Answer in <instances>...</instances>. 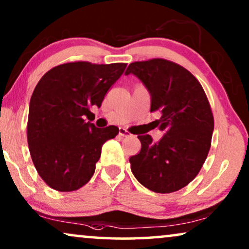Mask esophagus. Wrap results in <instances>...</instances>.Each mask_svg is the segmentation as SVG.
Wrapping results in <instances>:
<instances>
[{"instance_id":"34e87169","label":"esophagus","mask_w":249,"mask_h":249,"mask_svg":"<svg viewBox=\"0 0 249 249\" xmlns=\"http://www.w3.org/2000/svg\"><path fill=\"white\" fill-rule=\"evenodd\" d=\"M119 136H120V137H129L130 134H129V132L125 130V129L120 128V129H119Z\"/></svg>"}]
</instances>
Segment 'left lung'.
I'll return each mask as SVG.
<instances>
[{
  "instance_id": "left-lung-1",
  "label": "left lung",
  "mask_w": 249,
  "mask_h": 249,
  "mask_svg": "<svg viewBox=\"0 0 249 249\" xmlns=\"http://www.w3.org/2000/svg\"><path fill=\"white\" fill-rule=\"evenodd\" d=\"M151 95V112H159L164 136L153 142L138 136L142 149L129 162L135 178L155 193L169 194L188 185L205 162L211 147L214 119L199 81L179 64L153 59L129 64Z\"/></svg>"
}]
</instances>
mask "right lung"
Masks as SVG:
<instances>
[{"label":"right lung","instance_id":"1","mask_svg":"<svg viewBox=\"0 0 249 249\" xmlns=\"http://www.w3.org/2000/svg\"><path fill=\"white\" fill-rule=\"evenodd\" d=\"M127 67L125 63L70 62L54 67L36 85L30 98L27 138L34 165L59 192L89 181L102 146L119 134L115 125L96 128L87 119Z\"/></svg>","mask_w":249,"mask_h":249}]
</instances>
